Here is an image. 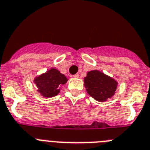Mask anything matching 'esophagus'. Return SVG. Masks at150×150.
<instances>
[{
	"label": "esophagus",
	"instance_id": "34e87169",
	"mask_svg": "<svg viewBox=\"0 0 150 150\" xmlns=\"http://www.w3.org/2000/svg\"><path fill=\"white\" fill-rule=\"evenodd\" d=\"M73 77H74V78H79V74H75V75H73Z\"/></svg>",
	"mask_w": 150,
	"mask_h": 150
}]
</instances>
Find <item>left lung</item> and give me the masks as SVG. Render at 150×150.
<instances>
[{
	"mask_svg": "<svg viewBox=\"0 0 150 150\" xmlns=\"http://www.w3.org/2000/svg\"><path fill=\"white\" fill-rule=\"evenodd\" d=\"M117 84L116 81L97 70L89 71L84 78V87L88 94L100 102L112 97Z\"/></svg>",
	"mask_w": 150,
	"mask_h": 150,
	"instance_id": "left-lung-1",
	"label": "left lung"
}]
</instances>
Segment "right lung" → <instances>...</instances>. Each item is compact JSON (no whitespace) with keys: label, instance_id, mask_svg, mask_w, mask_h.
Returning a JSON list of instances; mask_svg holds the SVG:
<instances>
[{"label":"right lung","instance_id":"right-lung-1","mask_svg":"<svg viewBox=\"0 0 150 150\" xmlns=\"http://www.w3.org/2000/svg\"><path fill=\"white\" fill-rule=\"evenodd\" d=\"M68 79L56 69H51L35 79L38 92L45 97H52L59 93V88L67 82Z\"/></svg>","mask_w":150,"mask_h":150}]
</instances>
